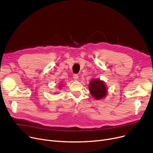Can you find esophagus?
I'll return each mask as SVG.
<instances>
[{
  "mask_svg": "<svg viewBox=\"0 0 153 153\" xmlns=\"http://www.w3.org/2000/svg\"><path fill=\"white\" fill-rule=\"evenodd\" d=\"M73 78H74V79H75V80H77L79 78V76L77 74H75L73 75Z\"/></svg>",
  "mask_w": 153,
  "mask_h": 153,
  "instance_id": "34e87169",
  "label": "esophagus"
}]
</instances>
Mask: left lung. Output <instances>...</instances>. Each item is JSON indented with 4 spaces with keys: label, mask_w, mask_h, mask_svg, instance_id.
Masks as SVG:
<instances>
[{
    "label": "left lung",
    "mask_w": 153,
    "mask_h": 153,
    "mask_svg": "<svg viewBox=\"0 0 153 153\" xmlns=\"http://www.w3.org/2000/svg\"><path fill=\"white\" fill-rule=\"evenodd\" d=\"M89 89L93 97L101 99L107 95V89L104 82L99 79H93L89 85Z\"/></svg>",
    "instance_id": "obj_1"
}]
</instances>
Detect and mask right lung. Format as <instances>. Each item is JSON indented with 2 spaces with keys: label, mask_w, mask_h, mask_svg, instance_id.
I'll return each mask as SVG.
<instances>
[{
  "label": "right lung",
  "mask_w": 153,
  "mask_h": 153,
  "mask_svg": "<svg viewBox=\"0 0 153 153\" xmlns=\"http://www.w3.org/2000/svg\"><path fill=\"white\" fill-rule=\"evenodd\" d=\"M60 88H61V86H60Z\"/></svg>",
  "instance_id": "right-lung-1"
}]
</instances>
